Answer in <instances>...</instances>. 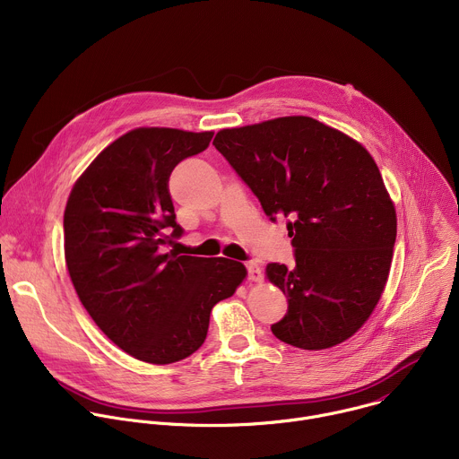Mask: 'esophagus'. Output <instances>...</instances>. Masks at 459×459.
Segmentation results:
<instances>
[{"label": "esophagus", "instance_id": "esophagus-1", "mask_svg": "<svg viewBox=\"0 0 459 459\" xmlns=\"http://www.w3.org/2000/svg\"><path fill=\"white\" fill-rule=\"evenodd\" d=\"M247 274H248L250 281H261V278H264V274H261V269H259V265L255 264V261H248V264H247Z\"/></svg>", "mask_w": 459, "mask_h": 459}]
</instances>
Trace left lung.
I'll use <instances>...</instances> for the list:
<instances>
[{
    "mask_svg": "<svg viewBox=\"0 0 459 459\" xmlns=\"http://www.w3.org/2000/svg\"><path fill=\"white\" fill-rule=\"evenodd\" d=\"M214 147L271 221L287 220L294 265L265 269L289 299L273 334L305 351L349 340L381 298L396 241V211L372 156L307 116L223 128Z\"/></svg>",
    "mask_w": 459,
    "mask_h": 459,
    "instance_id": "8db88e82",
    "label": "left lung"
}]
</instances>
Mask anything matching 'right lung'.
<instances>
[{
  "mask_svg": "<svg viewBox=\"0 0 459 459\" xmlns=\"http://www.w3.org/2000/svg\"><path fill=\"white\" fill-rule=\"evenodd\" d=\"M214 133L142 126L110 143L76 181L63 216L65 261L80 301L136 359L167 365L198 351L212 307L245 280L227 257L165 252L183 236L169 178Z\"/></svg>",
  "mask_w": 459,
  "mask_h": 459,
  "instance_id": "obj_1",
  "label": "right lung"
}]
</instances>
